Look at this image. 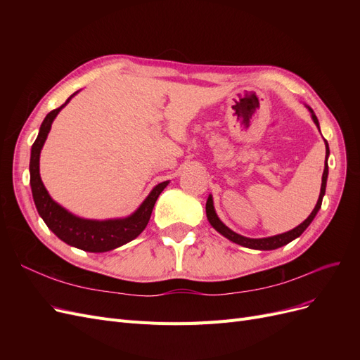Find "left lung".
Masks as SVG:
<instances>
[{
	"label": "left lung",
	"instance_id": "left-lung-1",
	"mask_svg": "<svg viewBox=\"0 0 360 360\" xmlns=\"http://www.w3.org/2000/svg\"><path fill=\"white\" fill-rule=\"evenodd\" d=\"M309 112H311V117H312V122L315 123V126L319 127L320 130V124H319V120L317 117H315L314 111L311 110V108H308ZM324 144H326V162H324V171H323V179H321V191H320V197H319V201L317 204H315L314 210L311 212V214L304 219L300 225H297L296 228H292V230L287 231V233H282V234H278V236H271V237H263V238H249V237H245V236H240L234 233L233 230H230L221 219L219 216L216 214V210H214V205H213V197L212 195H209V198H207V202H205V214H207V219H209L210 225L214 228V230L222 234L224 237H226L228 240H231L237 245L240 246H245V248H249V249H258V250H274V249H278L281 246H284L290 242H292L294 238H297L309 226V224L314 221L315 214L319 213V210L321 209V202H323V197H324V192H326V183H328V174H329V165H328V158H329V144L328 141L324 139Z\"/></svg>",
	"mask_w": 360,
	"mask_h": 360
}]
</instances>
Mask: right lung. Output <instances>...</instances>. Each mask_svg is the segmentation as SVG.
Listing matches in <instances>:
<instances>
[{
  "mask_svg": "<svg viewBox=\"0 0 360 360\" xmlns=\"http://www.w3.org/2000/svg\"><path fill=\"white\" fill-rule=\"evenodd\" d=\"M78 93L79 91L73 93L66 103L51 111L45 117L34 144L31 147L30 184L32 200H34L36 209L41 219L45 221L49 230L58 238H61L64 243L86 250V252H108V250H112L134 240V238L144 231V228L150 221L151 212H153L155 202L159 198L160 192L168 186L169 180L156 184L147 195L143 204L132 214L126 217H117V219H84V217L76 216L64 209L57 201H53L40 179V151L48 138L52 122L63 108L70 102L72 97Z\"/></svg>",
  "mask_w": 360,
  "mask_h": 360,
  "instance_id": "1",
  "label": "right lung"
}]
</instances>
